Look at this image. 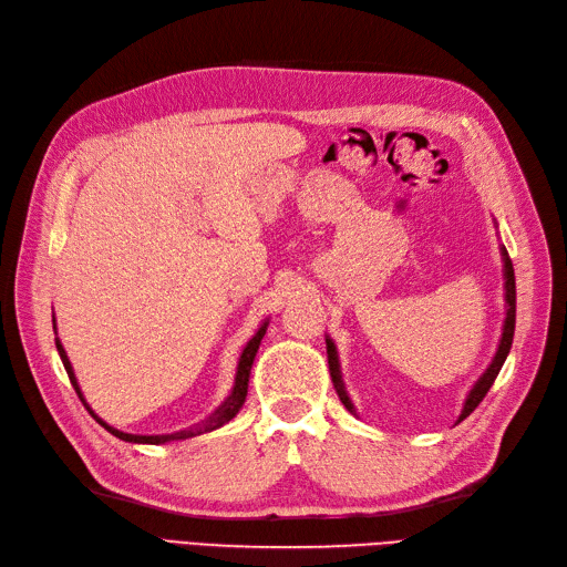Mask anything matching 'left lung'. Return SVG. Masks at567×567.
Here are the masks:
<instances>
[{
  "label": "left lung",
  "mask_w": 567,
  "mask_h": 567,
  "mask_svg": "<svg viewBox=\"0 0 567 567\" xmlns=\"http://www.w3.org/2000/svg\"><path fill=\"white\" fill-rule=\"evenodd\" d=\"M496 225V221H494ZM499 252H502V274H504V307H506V315H504V323H502V338H499V346H496V352L492 357L489 367L483 371V375L473 383V388L468 390L466 400H463V409L461 414L456 419V423H461L466 416H471L475 406L483 402V398L487 394V390L492 388L494 379L499 375L506 357L511 352V342H513V331H516V277H513V265H511V257L504 248V244H499ZM326 357H329V371H331V381H333V388L338 392L340 402L346 404V409L350 411V414L357 416V409L350 400L348 394V388H346V381H342V371H340V359H338V348L333 338L326 333Z\"/></svg>",
  "instance_id": "1"
}]
</instances>
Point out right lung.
<instances>
[{"mask_svg": "<svg viewBox=\"0 0 567 567\" xmlns=\"http://www.w3.org/2000/svg\"><path fill=\"white\" fill-rule=\"evenodd\" d=\"M51 321H54V333H56V350H59V357H61V362H63V367H65V371H68V379H71V383H73V388H75V392H78V398L82 400V404H84V406H87V411H90V414L94 416V421H96L99 425H104L106 431H109L111 435H115L117 440L132 442V444H165V442H179V440H188V437H196V435H203V433H213V431H217V427L227 425V423L238 414V411H241V406H244V402H246V394H248V381H250V369H252L255 354H257V350H260V342H262V338H265V333H267V326H269V317H267V319H262V323L257 326L255 336L246 342V348L241 350V357H238V364H236V375H234L231 392L227 394L225 402H221L208 419H203L200 423L188 425V427H184V431H177V433H163V435H136V433L117 431V427H113L111 423H106L104 419H101V416L96 414V411L90 406V402L84 400V392H82V388H80V383H78L75 369H73V364H71V359H68L65 348H63V342H61L59 331H56V317H51Z\"/></svg>", "mask_w": 567, "mask_h": 567, "instance_id": "right-lung-1", "label": "right lung"}]
</instances>
